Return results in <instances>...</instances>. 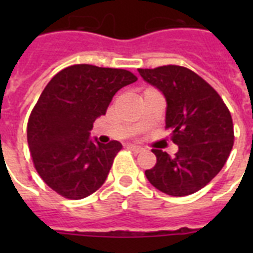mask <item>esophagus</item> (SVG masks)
I'll return each mask as SVG.
<instances>
[{"mask_svg": "<svg viewBox=\"0 0 253 253\" xmlns=\"http://www.w3.org/2000/svg\"><path fill=\"white\" fill-rule=\"evenodd\" d=\"M128 148H130L132 152H135V154H140V152H143V151H144V148H143V147L135 146V144H130V146H128Z\"/></svg>", "mask_w": 253, "mask_h": 253, "instance_id": "1", "label": "esophagus"}]
</instances>
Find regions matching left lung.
<instances>
[{"instance_id":"1","label":"left lung","mask_w":253,"mask_h":253,"mask_svg":"<svg viewBox=\"0 0 253 253\" xmlns=\"http://www.w3.org/2000/svg\"><path fill=\"white\" fill-rule=\"evenodd\" d=\"M167 101L166 128L178 146L174 156L152 150L156 166L146 176L160 192L184 197L198 192L223 168L234 146L232 118L223 99L197 73L178 65L138 69Z\"/></svg>"}]
</instances>
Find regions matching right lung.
<instances>
[{
  "label": "right lung",
  "instance_id": "right-lung-1",
  "mask_svg": "<svg viewBox=\"0 0 253 253\" xmlns=\"http://www.w3.org/2000/svg\"><path fill=\"white\" fill-rule=\"evenodd\" d=\"M138 80L117 68L76 64L63 69L42 91L27 123L34 166L45 184L69 200H81L105 182L122 144L90 138L119 89Z\"/></svg>",
  "mask_w": 253,
  "mask_h": 253
}]
</instances>
